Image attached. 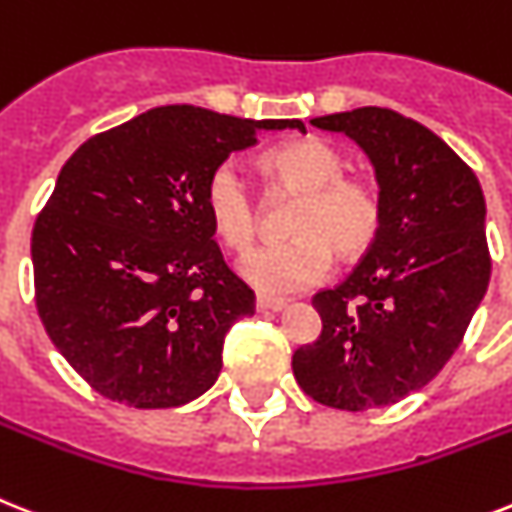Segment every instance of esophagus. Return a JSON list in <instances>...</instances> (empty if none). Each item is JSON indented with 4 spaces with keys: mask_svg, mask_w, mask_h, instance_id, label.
Wrapping results in <instances>:
<instances>
[{
    "mask_svg": "<svg viewBox=\"0 0 512 512\" xmlns=\"http://www.w3.org/2000/svg\"><path fill=\"white\" fill-rule=\"evenodd\" d=\"M255 307H257V310H260V313H278V310H284L286 302H284V299L265 297V294H257Z\"/></svg>",
    "mask_w": 512,
    "mask_h": 512,
    "instance_id": "34e87169",
    "label": "esophagus"
}]
</instances>
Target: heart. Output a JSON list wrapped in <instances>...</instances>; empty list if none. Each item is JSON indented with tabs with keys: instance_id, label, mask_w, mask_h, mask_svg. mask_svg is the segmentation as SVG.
Here are the masks:
<instances>
[{
	"instance_id": "1",
	"label": "heart",
	"mask_w": 512,
	"mask_h": 512,
	"mask_svg": "<svg viewBox=\"0 0 512 512\" xmlns=\"http://www.w3.org/2000/svg\"><path fill=\"white\" fill-rule=\"evenodd\" d=\"M268 176L302 191L289 242H265L239 257L244 281L263 294H297L321 284L334 252L357 257L371 247L381 226V199L371 181L347 176V157L331 141L307 136L263 155ZM205 207L215 234L242 249L257 231V199L236 160L215 165L205 184Z\"/></svg>"
}]
</instances>
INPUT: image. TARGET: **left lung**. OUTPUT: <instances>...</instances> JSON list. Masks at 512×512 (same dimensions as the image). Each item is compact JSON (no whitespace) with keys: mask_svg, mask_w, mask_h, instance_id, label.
<instances>
[{"mask_svg":"<svg viewBox=\"0 0 512 512\" xmlns=\"http://www.w3.org/2000/svg\"><path fill=\"white\" fill-rule=\"evenodd\" d=\"M350 136L378 181L381 226L350 276L313 297L321 336L292 371L307 397L363 413L442 371L489 286L479 178L434 131L384 107L310 120Z\"/></svg>","mask_w":512,"mask_h":512,"instance_id":"1","label":"left lung"}]
</instances>
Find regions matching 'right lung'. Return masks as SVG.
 <instances>
[{"label":"right lung","mask_w":512,"mask_h":512,"mask_svg":"<svg viewBox=\"0 0 512 512\" xmlns=\"http://www.w3.org/2000/svg\"><path fill=\"white\" fill-rule=\"evenodd\" d=\"M191 105L155 107L91 136L62 165L31 236L36 307L54 347L102 397L178 407L218 381L223 339L255 292L223 260L205 184L260 131Z\"/></svg>","instance_id":"add662e5"}]
</instances>
